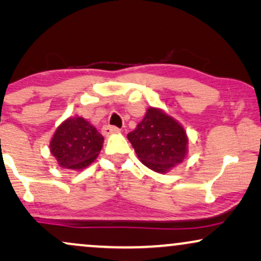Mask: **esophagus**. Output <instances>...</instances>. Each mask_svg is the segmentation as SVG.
I'll list each match as a JSON object with an SVG mask.
<instances>
[{"instance_id":"esophagus-1","label":"esophagus","mask_w":261,"mask_h":261,"mask_svg":"<svg viewBox=\"0 0 261 261\" xmlns=\"http://www.w3.org/2000/svg\"><path fill=\"white\" fill-rule=\"evenodd\" d=\"M102 132H103V134L106 135V137H109V135H112V134L120 133L121 129H120V128L115 127V126H110V124H107V126L103 127Z\"/></svg>"}]
</instances>
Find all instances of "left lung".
I'll list each match as a JSON object with an SVG mask.
<instances>
[{"label": "left lung", "mask_w": 261, "mask_h": 261, "mask_svg": "<svg viewBox=\"0 0 261 261\" xmlns=\"http://www.w3.org/2000/svg\"><path fill=\"white\" fill-rule=\"evenodd\" d=\"M140 162L158 173H166L188 155L187 130L163 109L149 107L137 129L127 135Z\"/></svg>", "instance_id": "obj_1"}]
</instances>
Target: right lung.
Wrapping results in <instances>:
<instances>
[{
    "label": "right lung",
    "instance_id": "add662e5",
    "mask_svg": "<svg viewBox=\"0 0 261 261\" xmlns=\"http://www.w3.org/2000/svg\"><path fill=\"white\" fill-rule=\"evenodd\" d=\"M105 139L82 116H71L57 127L49 152L63 169L80 171L97 158Z\"/></svg>",
    "mask_w": 261,
    "mask_h": 261
}]
</instances>
